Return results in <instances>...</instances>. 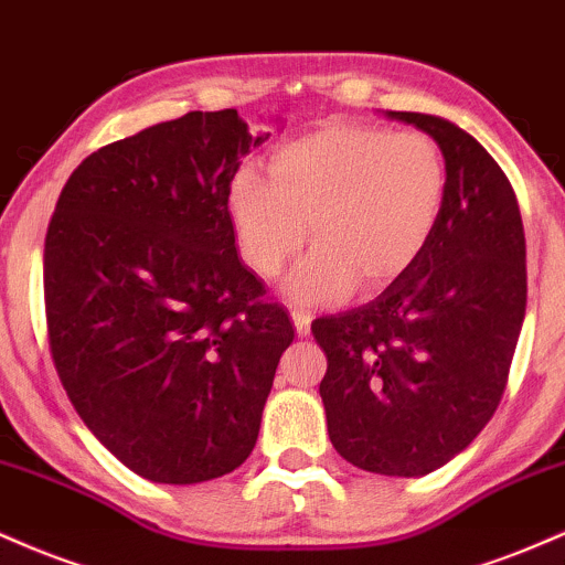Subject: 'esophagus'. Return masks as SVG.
<instances>
[{
	"label": "esophagus",
	"instance_id": "1",
	"mask_svg": "<svg viewBox=\"0 0 565 565\" xmlns=\"http://www.w3.org/2000/svg\"><path fill=\"white\" fill-rule=\"evenodd\" d=\"M290 317H294V324H296V333L298 335H309V330H311V315L309 311H303V309H290Z\"/></svg>",
	"mask_w": 565,
	"mask_h": 565
}]
</instances>
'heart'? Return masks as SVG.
<instances>
[{
    "mask_svg": "<svg viewBox=\"0 0 565 565\" xmlns=\"http://www.w3.org/2000/svg\"><path fill=\"white\" fill-rule=\"evenodd\" d=\"M447 201L439 145L417 131L330 124L271 152L269 179L232 177L227 211L237 250L258 277L301 254L285 294L301 307L338 301L360 280L377 288L426 250ZM310 230H306V224Z\"/></svg>",
    "mask_w": 565,
    "mask_h": 565,
    "instance_id": "heart-1",
    "label": "heart"
}]
</instances>
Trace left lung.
Masks as SVG:
<instances>
[{"instance_id": "1", "label": "left lung", "mask_w": 565, "mask_h": 565, "mask_svg": "<svg viewBox=\"0 0 565 565\" xmlns=\"http://www.w3.org/2000/svg\"><path fill=\"white\" fill-rule=\"evenodd\" d=\"M434 137L447 201L420 256L375 301L311 322L335 452L381 476L434 473L492 420L526 315V237L508 177L468 131L386 110Z\"/></svg>"}]
</instances>
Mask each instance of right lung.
<instances>
[{"label":"right lung","instance_id":"add662e5","mask_svg":"<svg viewBox=\"0 0 565 565\" xmlns=\"http://www.w3.org/2000/svg\"><path fill=\"white\" fill-rule=\"evenodd\" d=\"M237 110H192L73 171L44 241L55 370L86 428L156 483L241 468L294 324L241 262L227 190L267 142Z\"/></svg>","mask_w":565,"mask_h":565}]
</instances>
